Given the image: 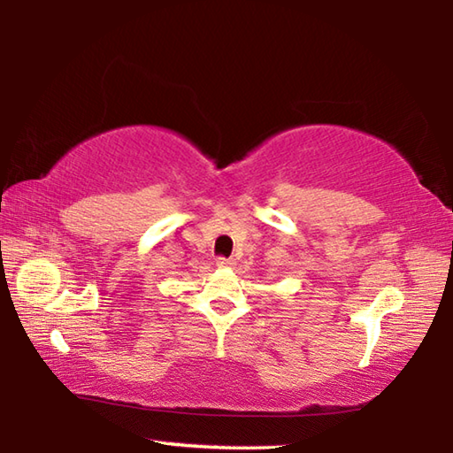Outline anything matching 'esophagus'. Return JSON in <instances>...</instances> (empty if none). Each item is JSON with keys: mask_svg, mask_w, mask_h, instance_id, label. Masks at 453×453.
I'll list each match as a JSON object with an SVG mask.
<instances>
[{"mask_svg": "<svg viewBox=\"0 0 453 453\" xmlns=\"http://www.w3.org/2000/svg\"><path fill=\"white\" fill-rule=\"evenodd\" d=\"M235 262H234V259H226V257H218L216 259V265L218 267H232Z\"/></svg>", "mask_w": 453, "mask_h": 453, "instance_id": "obj_1", "label": "esophagus"}]
</instances>
